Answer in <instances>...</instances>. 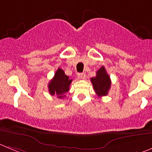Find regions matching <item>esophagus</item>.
<instances>
[{
  "label": "esophagus",
  "instance_id": "obj_1",
  "mask_svg": "<svg viewBox=\"0 0 152 152\" xmlns=\"http://www.w3.org/2000/svg\"><path fill=\"white\" fill-rule=\"evenodd\" d=\"M85 76H86V75H85V73H83V72L77 74V77H78L80 79H84Z\"/></svg>",
  "mask_w": 152,
  "mask_h": 152
}]
</instances>
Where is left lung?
I'll list each match as a JSON object with an SVG mask.
<instances>
[{"instance_id": "obj_1", "label": "left lung", "mask_w": 152, "mask_h": 152, "mask_svg": "<svg viewBox=\"0 0 152 152\" xmlns=\"http://www.w3.org/2000/svg\"><path fill=\"white\" fill-rule=\"evenodd\" d=\"M91 82L95 92L99 96L102 97L107 95L109 89H110L111 80L104 66H102L97 71L96 76L91 78Z\"/></svg>"}]
</instances>
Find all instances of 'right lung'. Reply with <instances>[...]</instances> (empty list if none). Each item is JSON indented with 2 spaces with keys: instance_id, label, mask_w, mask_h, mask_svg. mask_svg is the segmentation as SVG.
Here are the masks:
<instances>
[{
  "instance_id": "obj_1",
  "label": "right lung",
  "mask_w": 152,
  "mask_h": 152,
  "mask_svg": "<svg viewBox=\"0 0 152 152\" xmlns=\"http://www.w3.org/2000/svg\"><path fill=\"white\" fill-rule=\"evenodd\" d=\"M72 80L66 75L64 71L59 68L48 83L49 93L51 95H57L59 99H63L65 94L69 90V86Z\"/></svg>"
}]
</instances>
